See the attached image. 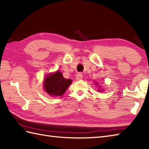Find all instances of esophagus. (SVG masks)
Segmentation results:
<instances>
[{
	"instance_id": "34e87169",
	"label": "esophagus",
	"mask_w": 149,
	"mask_h": 149,
	"mask_svg": "<svg viewBox=\"0 0 149 149\" xmlns=\"http://www.w3.org/2000/svg\"><path fill=\"white\" fill-rule=\"evenodd\" d=\"M83 74L82 73H79V74L76 75V80L77 81H79L83 79Z\"/></svg>"
}]
</instances>
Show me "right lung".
Returning a JSON list of instances; mask_svg holds the SVG:
<instances>
[{"instance_id": "1", "label": "right lung", "mask_w": 149, "mask_h": 149, "mask_svg": "<svg viewBox=\"0 0 149 149\" xmlns=\"http://www.w3.org/2000/svg\"><path fill=\"white\" fill-rule=\"evenodd\" d=\"M71 79H66L60 72L49 75L44 80V89L49 95L61 96L71 84Z\"/></svg>"}]
</instances>
